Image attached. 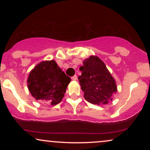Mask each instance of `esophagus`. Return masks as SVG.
<instances>
[{"label":"esophagus","mask_w":150,"mask_h":150,"mask_svg":"<svg viewBox=\"0 0 150 150\" xmlns=\"http://www.w3.org/2000/svg\"><path fill=\"white\" fill-rule=\"evenodd\" d=\"M71 80H73V81H76V80H77V76L74 75V76L71 77Z\"/></svg>","instance_id":"34e87169"}]
</instances>
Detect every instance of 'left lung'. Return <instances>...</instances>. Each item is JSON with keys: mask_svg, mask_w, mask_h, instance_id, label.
Listing matches in <instances>:
<instances>
[{"mask_svg": "<svg viewBox=\"0 0 150 150\" xmlns=\"http://www.w3.org/2000/svg\"><path fill=\"white\" fill-rule=\"evenodd\" d=\"M79 76L85 100L93 104H107L117 91L115 80L104 63L97 56H90L83 61Z\"/></svg>", "mask_w": 150, "mask_h": 150, "instance_id": "obj_1", "label": "left lung"}]
</instances>
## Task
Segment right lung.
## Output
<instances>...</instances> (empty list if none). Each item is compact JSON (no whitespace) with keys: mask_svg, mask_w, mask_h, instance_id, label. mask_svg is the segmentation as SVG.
<instances>
[{"mask_svg":"<svg viewBox=\"0 0 150 150\" xmlns=\"http://www.w3.org/2000/svg\"><path fill=\"white\" fill-rule=\"evenodd\" d=\"M70 81L56 61H44L30 71L27 87L35 99L54 106L62 100Z\"/></svg>","mask_w":150,"mask_h":150,"instance_id":"obj_1","label":"right lung"}]
</instances>
